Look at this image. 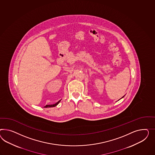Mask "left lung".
Masks as SVG:
<instances>
[{
	"instance_id": "obj_1",
	"label": "left lung",
	"mask_w": 155,
	"mask_h": 155,
	"mask_svg": "<svg viewBox=\"0 0 155 155\" xmlns=\"http://www.w3.org/2000/svg\"><path fill=\"white\" fill-rule=\"evenodd\" d=\"M124 97V96H123V97Z\"/></svg>"
}]
</instances>
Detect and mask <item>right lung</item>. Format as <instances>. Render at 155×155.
I'll use <instances>...</instances> for the list:
<instances>
[{"label":"right lung","mask_w":155,"mask_h":155,"mask_svg":"<svg viewBox=\"0 0 155 155\" xmlns=\"http://www.w3.org/2000/svg\"><path fill=\"white\" fill-rule=\"evenodd\" d=\"M61 101V99L58 101L56 103H55L54 104L46 105V106L45 107V108H51V107H56L57 105L59 104V103L60 102V101Z\"/></svg>","instance_id":"right-lung-1"}]
</instances>
